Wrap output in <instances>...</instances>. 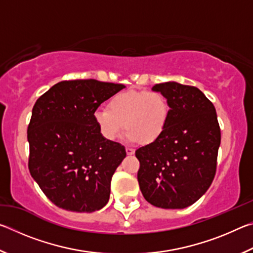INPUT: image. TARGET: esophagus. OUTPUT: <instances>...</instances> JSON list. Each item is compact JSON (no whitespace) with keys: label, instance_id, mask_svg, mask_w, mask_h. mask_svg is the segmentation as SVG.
<instances>
[{"label":"esophagus","instance_id":"34e87169","mask_svg":"<svg viewBox=\"0 0 253 253\" xmlns=\"http://www.w3.org/2000/svg\"><path fill=\"white\" fill-rule=\"evenodd\" d=\"M126 153L127 155H132V154L135 153V151L132 148H129V147H126Z\"/></svg>","mask_w":253,"mask_h":253}]
</instances>
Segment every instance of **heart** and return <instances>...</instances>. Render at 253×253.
<instances>
[{
    "instance_id": "obj_1",
    "label": "heart",
    "mask_w": 253,
    "mask_h": 253,
    "mask_svg": "<svg viewBox=\"0 0 253 253\" xmlns=\"http://www.w3.org/2000/svg\"><path fill=\"white\" fill-rule=\"evenodd\" d=\"M169 118V105L158 91L129 90L115 95L108 109H97L93 119L100 134L108 140L121 135L125 123L126 139L152 144L164 134Z\"/></svg>"
}]
</instances>
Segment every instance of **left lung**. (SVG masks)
<instances>
[{"label": "left lung", "instance_id": "1", "mask_svg": "<svg viewBox=\"0 0 253 253\" xmlns=\"http://www.w3.org/2000/svg\"><path fill=\"white\" fill-rule=\"evenodd\" d=\"M165 96L169 118L164 134L135 152L145 200L162 209L195 203L212 184L221 143L215 108L199 88L175 81L152 88Z\"/></svg>", "mask_w": 253, "mask_h": 253}]
</instances>
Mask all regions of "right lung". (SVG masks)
Returning <instances> with one entry per match:
<instances>
[{
  "label": "right lung",
  "instance_id": "add662e5",
  "mask_svg": "<svg viewBox=\"0 0 253 253\" xmlns=\"http://www.w3.org/2000/svg\"><path fill=\"white\" fill-rule=\"evenodd\" d=\"M124 88L95 79L61 81L34 104L29 169L57 207L90 213L108 203L111 177L126 151L100 134L93 114Z\"/></svg>",
  "mask_w": 253,
  "mask_h": 253
}]
</instances>
